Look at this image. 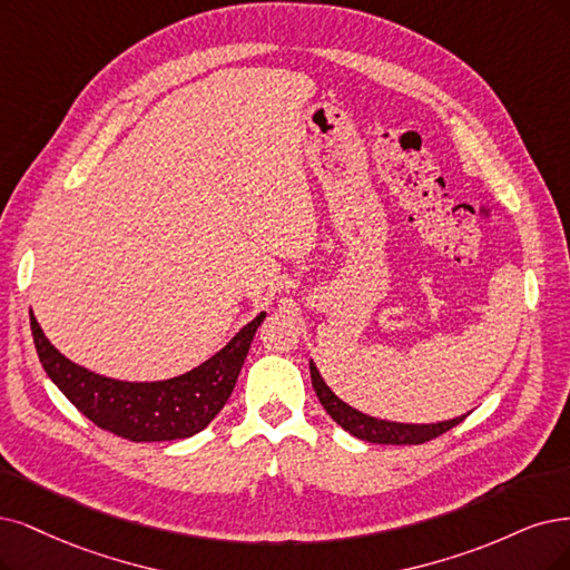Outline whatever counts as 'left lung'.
Listing matches in <instances>:
<instances>
[{
	"label": "left lung",
	"instance_id": "obj_1",
	"mask_svg": "<svg viewBox=\"0 0 570 570\" xmlns=\"http://www.w3.org/2000/svg\"><path fill=\"white\" fill-rule=\"evenodd\" d=\"M309 375H312V387H314V392H317L326 413L352 436L371 441V444H425V441L441 436L468 417V413H465V415H458L451 420H441V423H423V425L394 423V420L373 417V415H366L362 411L352 409L350 404H345L343 399L324 383L317 364H314L312 360H309Z\"/></svg>",
	"mask_w": 570,
	"mask_h": 570
}]
</instances>
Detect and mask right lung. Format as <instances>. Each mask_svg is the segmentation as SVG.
<instances>
[{"label":"right lung","mask_w":570,"mask_h":570,"mask_svg":"<svg viewBox=\"0 0 570 570\" xmlns=\"http://www.w3.org/2000/svg\"><path fill=\"white\" fill-rule=\"evenodd\" d=\"M263 320L265 312L193 371L166 381L131 383L70 362L51 345L30 309L37 356L53 385L100 430L129 441H174L202 432L227 404Z\"/></svg>","instance_id":"1"}]
</instances>
